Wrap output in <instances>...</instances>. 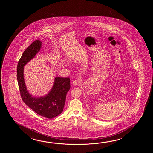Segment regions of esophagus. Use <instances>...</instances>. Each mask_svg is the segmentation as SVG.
Returning <instances> with one entry per match:
<instances>
[{
  "label": "esophagus",
  "instance_id": "obj_1",
  "mask_svg": "<svg viewBox=\"0 0 153 153\" xmlns=\"http://www.w3.org/2000/svg\"><path fill=\"white\" fill-rule=\"evenodd\" d=\"M80 83V82L79 80H74L72 82V84H73V85L74 86L78 85Z\"/></svg>",
  "mask_w": 153,
  "mask_h": 153
}]
</instances>
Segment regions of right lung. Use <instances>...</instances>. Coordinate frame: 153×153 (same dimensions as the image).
Returning <instances> with one entry per match:
<instances>
[{
	"instance_id": "1",
	"label": "right lung",
	"mask_w": 153,
	"mask_h": 153,
	"mask_svg": "<svg viewBox=\"0 0 153 153\" xmlns=\"http://www.w3.org/2000/svg\"><path fill=\"white\" fill-rule=\"evenodd\" d=\"M42 42L35 40L25 50L17 67V79L20 94L23 102L40 115L52 119L63 111L65 98L70 88V78L56 77L51 90L46 96L36 97L29 94L24 80V66L39 52Z\"/></svg>"
}]
</instances>
